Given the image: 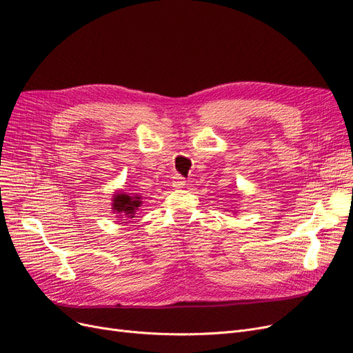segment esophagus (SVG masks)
I'll return each instance as SVG.
<instances>
[{
	"label": "esophagus",
	"instance_id": "1",
	"mask_svg": "<svg viewBox=\"0 0 353 353\" xmlns=\"http://www.w3.org/2000/svg\"><path fill=\"white\" fill-rule=\"evenodd\" d=\"M172 186L174 189H183L184 186H186V180H184L181 176H174L172 180Z\"/></svg>",
	"mask_w": 353,
	"mask_h": 353
}]
</instances>
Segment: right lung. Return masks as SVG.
Returning a JSON list of instances; mask_svg holds the SVG:
<instances>
[{
    "label": "right lung",
    "mask_w": 353,
    "mask_h": 353,
    "mask_svg": "<svg viewBox=\"0 0 353 353\" xmlns=\"http://www.w3.org/2000/svg\"><path fill=\"white\" fill-rule=\"evenodd\" d=\"M143 205V199L137 193H128L123 190H117L111 199V213H114L119 220H127L136 217L140 206ZM127 223V221H123Z\"/></svg>",
    "instance_id": "1"
}]
</instances>
